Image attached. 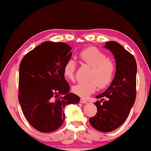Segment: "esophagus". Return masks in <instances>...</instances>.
Here are the masks:
<instances>
[{
	"label": "esophagus",
	"instance_id": "obj_1",
	"mask_svg": "<svg viewBox=\"0 0 151 151\" xmlns=\"http://www.w3.org/2000/svg\"><path fill=\"white\" fill-rule=\"evenodd\" d=\"M80 102H81V103H84V104L87 103V101H86V100H85V99H80Z\"/></svg>",
	"mask_w": 151,
	"mask_h": 151
}]
</instances>
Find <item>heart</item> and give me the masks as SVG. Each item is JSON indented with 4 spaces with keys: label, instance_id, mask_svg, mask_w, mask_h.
<instances>
[{
    "label": "heart",
    "instance_id": "obj_1",
    "mask_svg": "<svg viewBox=\"0 0 151 151\" xmlns=\"http://www.w3.org/2000/svg\"><path fill=\"white\" fill-rule=\"evenodd\" d=\"M82 62L92 67L89 81L79 83L72 87V91L76 95L86 98L96 90L97 87L103 88L111 84L115 73L116 66L113 60L108 58L105 53L95 47H88L79 53ZM76 70L75 60L69 59L63 67V75L69 81H74Z\"/></svg>",
    "mask_w": 151,
    "mask_h": 151
}]
</instances>
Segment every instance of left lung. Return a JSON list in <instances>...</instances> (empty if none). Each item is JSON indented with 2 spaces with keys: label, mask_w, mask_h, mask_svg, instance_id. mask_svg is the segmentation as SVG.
Masks as SVG:
<instances>
[{
  "label": "left lung",
  "mask_w": 151,
  "mask_h": 151,
  "mask_svg": "<svg viewBox=\"0 0 151 151\" xmlns=\"http://www.w3.org/2000/svg\"><path fill=\"white\" fill-rule=\"evenodd\" d=\"M104 47L114 55L116 63V73L109 87L96 96L101 101L94 103L97 112L95 116L89 119V122L97 131L108 132L124 123L133 106L136 99L137 67L133 55L119 43L106 42ZM104 98L107 100L104 101Z\"/></svg>",
  "instance_id": "8db88e82"
}]
</instances>
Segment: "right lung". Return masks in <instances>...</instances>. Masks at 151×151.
<instances>
[{
    "label": "right lung",
    "instance_id": "right-lung-1",
    "mask_svg": "<svg viewBox=\"0 0 151 151\" xmlns=\"http://www.w3.org/2000/svg\"><path fill=\"white\" fill-rule=\"evenodd\" d=\"M71 48L62 42H42L20 63L19 103L30 124L40 132L58 129L65 120V106L80 101L76 94L68 93L70 86L63 75Z\"/></svg>",
    "mask_w": 151,
    "mask_h": 151
}]
</instances>
